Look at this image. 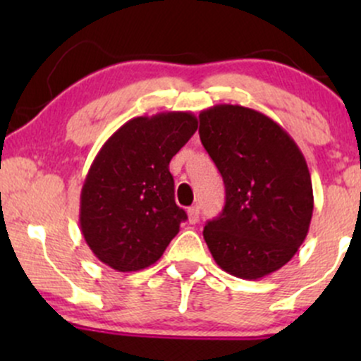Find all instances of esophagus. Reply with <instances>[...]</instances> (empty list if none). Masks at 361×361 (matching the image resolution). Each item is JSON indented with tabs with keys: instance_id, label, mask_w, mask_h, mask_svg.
<instances>
[{
	"instance_id": "esophagus-1",
	"label": "esophagus",
	"mask_w": 361,
	"mask_h": 361,
	"mask_svg": "<svg viewBox=\"0 0 361 361\" xmlns=\"http://www.w3.org/2000/svg\"><path fill=\"white\" fill-rule=\"evenodd\" d=\"M198 217H200V207L193 205L188 209V222L190 224H197Z\"/></svg>"
}]
</instances>
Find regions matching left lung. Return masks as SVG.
Instances as JSON below:
<instances>
[{"instance_id":"1","label":"left lung","mask_w":361,"mask_h":361,"mask_svg":"<svg viewBox=\"0 0 361 361\" xmlns=\"http://www.w3.org/2000/svg\"><path fill=\"white\" fill-rule=\"evenodd\" d=\"M200 140L226 185L222 214L204 227L215 263L258 280L293 258L314 210L310 173L299 146L275 120L241 105L202 110Z\"/></svg>"}]
</instances>
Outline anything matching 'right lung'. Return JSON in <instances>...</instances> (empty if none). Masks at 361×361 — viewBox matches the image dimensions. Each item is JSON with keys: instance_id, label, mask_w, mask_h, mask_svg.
<instances>
[{"instance_id": "add662e5", "label": "right lung", "mask_w": 361, "mask_h": 361, "mask_svg": "<svg viewBox=\"0 0 361 361\" xmlns=\"http://www.w3.org/2000/svg\"><path fill=\"white\" fill-rule=\"evenodd\" d=\"M197 127L190 111L135 117L98 151L81 188L80 226L102 263L127 273L163 256L186 221L175 204L169 161Z\"/></svg>"}]
</instances>
